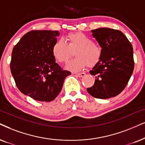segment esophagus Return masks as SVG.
<instances>
[{"label": "esophagus", "mask_w": 145, "mask_h": 145, "mask_svg": "<svg viewBox=\"0 0 145 145\" xmlns=\"http://www.w3.org/2000/svg\"><path fill=\"white\" fill-rule=\"evenodd\" d=\"M86 75V74L84 72H82V73H77L76 74V76L79 77V78H81V77H83Z\"/></svg>", "instance_id": "esophagus-1"}]
</instances>
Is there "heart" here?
I'll return each instance as SVG.
<instances>
[{"label": "heart", "instance_id": "1", "mask_svg": "<svg viewBox=\"0 0 145 145\" xmlns=\"http://www.w3.org/2000/svg\"><path fill=\"white\" fill-rule=\"evenodd\" d=\"M65 39L66 44L58 40L52 46L53 56L58 63H67L75 52L77 58L67 66L71 71H81L87 65L94 67L100 62L102 55L101 47L89 37L81 32H74L67 35Z\"/></svg>", "mask_w": 145, "mask_h": 145}]
</instances>
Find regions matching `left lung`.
I'll return each mask as SVG.
<instances>
[{
    "instance_id": "8db88e82",
    "label": "left lung",
    "mask_w": 145,
    "mask_h": 145,
    "mask_svg": "<svg viewBox=\"0 0 145 145\" xmlns=\"http://www.w3.org/2000/svg\"><path fill=\"white\" fill-rule=\"evenodd\" d=\"M91 32L102 47V55L100 62L89 71L96 80L87 91L96 98H112L123 91L133 74V46L120 31L99 28Z\"/></svg>"
}]
</instances>
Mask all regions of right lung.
Segmentation results:
<instances>
[{"instance_id":"1","label":"right lung","mask_w":145,"mask_h":145,"mask_svg":"<svg viewBox=\"0 0 145 145\" xmlns=\"http://www.w3.org/2000/svg\"><path fill=\"white\" fill-rule=\"evenodd\" d=\"M59 35L58 31H31L12 49L10 67L16 85L23 94L37 101L54 100L71 74L53 56L52 46Z\"/></svg>"}]
</instances>
